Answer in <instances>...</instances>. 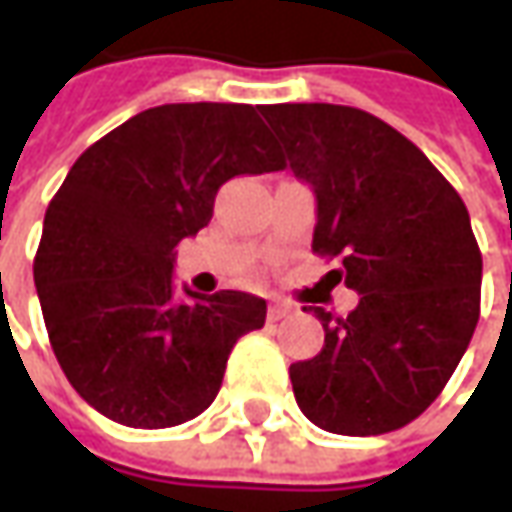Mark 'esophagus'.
I'll return each mask as SVG.
<instances>
[{
	"label": "esophagus",
	"mask_w": 512,
	"mask_h": 512,
	"mask_svg": "<svg viewBox=\"0 0 512 512\" xmlns=\"http://www.w3.org/2000/svg\"><path fill=\"white\" fill-rule=\"evenodd\" d=\"M294 314V308L291 305H285V302H271L269 305V319L271 322H280V319H285V316Z\"/></svg>",
	"instance_id": "34e87169"
}]
</instances>
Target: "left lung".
<instances>
[{"instance_id":"obj_1","label":"left lung","mask_w":512,"mask_h":512,"mask_svg":"<svg viewBox=\"0 0 512 512\" xmlns=\"http://www.w3.org/2000/svg\"><path fill=\"white\" fill-rule=\"evenodd\" d=\"M294 176L316 193L314 252L342 257L347 316L314 308L325 347L291 364L302 415L347 437L412 423L443 392L479 322L482 252L460 193L370 111L260 106Z\"/></svg>"}]
</instances>
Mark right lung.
<instances>
[{"label": "right lung", "instance_id": "obj_1", "mask_svg": "<svg viewBox=\"0 0 512 512\" xmlns=\"http://www.w3.org/2000/svg\"><path fill=\"white\" fill-rule=\"evenodd\" d=\"M249 103H168L89 145L52 196L33 260L52 353L89 406L168 429L218 395L227 358L266 300H173V249L204 229L221 184L283 170Z\"/></svg>", "mask_w": 512, "mask_h": 512}]
</instances>
